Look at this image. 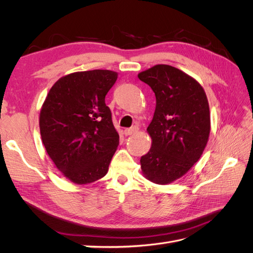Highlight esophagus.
Masks as SVG:
<instances>
[{
	"label": "esophagus",
	"instance_id": "1",
	"mask_svg": "<svg viewBox=\"0 0 253 253\" xmlns=\"http://www.w3.org/2000/svg\"><path fill=\"white\" fill-rule=\"evenodd\" d=\"M137 131H138V126H132V127H129V128H126L125 129V135L126 136H128V135H132V134H134V133H136Z\"/></svg>",
	"mask_w": 253,
	"mask_h": 253
}]
</instances>
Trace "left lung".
I'll return each instance as SVG.
<instances>
[{
	"mask_svg": "<svg viewBox=\"0 0 253 253\" xmlns=\"http://www.w3.org/2000/svg\"><path fill=\"white\" fill-rule=\"evenodd\" d=\"M156 97L147 131L152 147L141 156L145 178L167 185L185 175L201 158L210 134L209 103L203 86L171 65L158 64L138 74Z\"/></svg>",
	"mask_w": 253,
	"mask_h": 253,
	"instance_id": "1",
	"label": "left lung"
}]
</instances>
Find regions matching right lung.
<instances>
[{"mask_svg": "<svg viewBox=\"0 0 253 253\" xmlns=\"http://www.w3.org/2000/svg\"><path fill=\"white\" fill-rule=\"evenodd\" d=\"M118 74L77 72L60 78L40 112V133L48 156L66 178L86 185L108 173L119 135L105 104Z\"/></svg>", "mask_w": 253, "mask_h": 253, "instance_id": "obj_1", "label": "right lung"}]
</instances>
